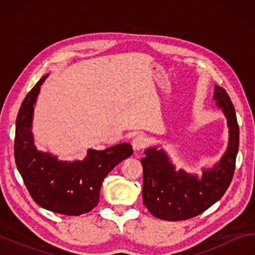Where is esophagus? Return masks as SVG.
<instances>
[{"instance_id": "esophagus-1", "label": "esophagus", "mask_w": 255, "mask_h": 255, "mask_svg": "<svg viewBox=\"0 0 255 255\" xmlns=\"http://www.w3.org/2000/svg\"><path fill=\"white\" fill-rule=\"evenodd\" d=\"M131 144H132L133 149L140 150V149H143L144 147L147 146L148 139L145 135H141V133H139V135H136L135 137L132 138V143Z\"/></svg>"}]
</instances>
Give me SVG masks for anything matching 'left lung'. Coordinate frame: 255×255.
Here are the masks:
<instances>
[{
  "mask_svg": "<svg viewBox=\"0 0 255 255\" xmlns=\"http://www.w3.org/2000/svg\"><path fill=\"white\" fill-rule=\"evenodd\" d=\"M214 100L227 119L228 145L218 163L202 169V175L175 169L163 148L149 147L143 165V201L155 217L164 221H185L200 215L217 202L226 192L234 175L239 152L240 131L234 106L225 90L215 85Z\"/></svg>",
  "mask_w": 255,
  "mask_h": 255,
  "instance_id": "obj_1",
  "label": "left lung"
}]
</instances>
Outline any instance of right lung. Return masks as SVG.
<instances>
[{
    "instance_id": "add662e5",
    "label": "right lung",
    "mask_w": 255,
    "mask_h": 255,
    "mask_svg": "<svg viewBox=\"0 0 255 255\" xmlns=\"http://www.w3.org/2000/svg\"><path fill=\"white\" fill-rule=\"evenodd\" d=\"M42 76L21 105L15 123L14 158L30 196L53 213L80 216L98 205L106 176L132 155L130 144L122 143L103 150L90 148L82 161H59L49 152L38 150L32 135V118Z\"/></svg>"
}]
</instances>
